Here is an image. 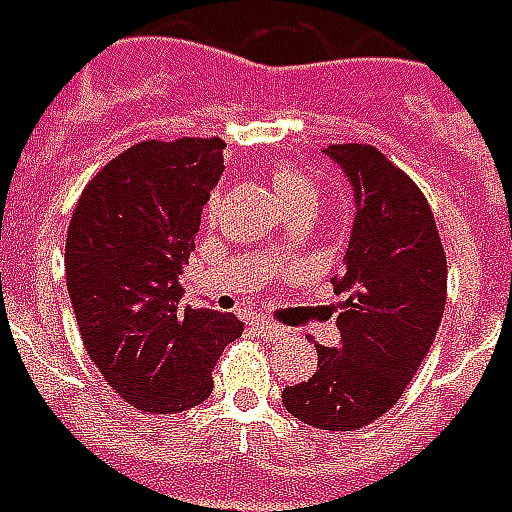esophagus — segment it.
Wrapping results in <instances>:
<instances>
[{"label": "esophagus", "instance_id": "esophagus-1", "mask_svg": "<svg viewBox=\"0 0 512 512\" xmlns=\"http://www.w3.org/2000/svg\"><path fill=\"white\" fill-rule=\"evenodd\" d=\"M252 326H255V332L260 334L263 340H282V337L288 334L285 326H277V323H271V321H255Z\"/></svg>", "mask_w": 512, "mask_h": 512}]
</instances>
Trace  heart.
Returning <instances> with one entry per match:
<instances>
[{
  "mask_svg": "<svg viewBox=\"0 0 512 512\" xmlns=\"http://www.w3.org/2000/svg\"><path fill=\"white\" fill-rule=\"evenodd\" d=\"M271 186L279 194V200L288 205L290 213L296 211H315V205H318V186H315V180L299 167V164H293V161H285V158H279L271 164ZM216 197H211L208 202V216L216 211Z\"/></svg>",
  "mask_w": 512,
  "mask_h": 512,
  "instance_id": "heart-1",
  "label": "heart"
}]
</instances>
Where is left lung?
<instances>
[{
	"instance_id": "1",
	"label": "left lung",
	"mask_w": 512,
	"mask_h": 512,
	"mask_svg": "<svg viewBox=\"0 0 512 512\" xmlns=\"http://www.w3.org/2000/svg\"><path fill=\"white\" fill-rule=\"evenodd\" d=\"M326 153L354 183L356 216L337 293L340 348H318V370L285 386L282 403L304 425L359 430L384 417L428 356L447 301V255L425 194L373 145Z\"/></svg>"
}]
</instances>
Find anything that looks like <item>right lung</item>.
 I'll use <instances>...</instances> for the list:
<instances>
[{
    "mask_svg": "<svg viewBox=\"0 0 512 512\" xmlns=\"http://www.w3.org/2000/svg\"><path fill=\"white\" fill-rule=\"evenodd\" d=\"M222 150L219 136L128 147L84 186L68 224L65 279L84 348L145 414L200 406L219 356L244 332L233 312L178 307Z\"/></svg>",
    "mask_w": 512,
    "mask_h": 512,
    "instance_id": "right-lung-1",
    "label": "right lung"
}]
</instances>
